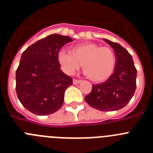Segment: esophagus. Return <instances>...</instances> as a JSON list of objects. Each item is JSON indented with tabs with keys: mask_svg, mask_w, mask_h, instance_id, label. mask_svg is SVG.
Here are the masks:
<instances>
[{
	"mask_svg": "<svg viewBox=\"0 0 153 153\" xmlns=\"http://www.w3.org/2000/svg\"><path fill=\"white\" fill-rule=\"evenodd\" d=\"M81 82L80 79H74V80H73V83H74V84H78V83H79Z\"/></svg>",
	"mask_w": 153,
	"mask_h": 153,
	"instance_id": "esophagus-1",
	"label": "esophagus"
}]
</instances>
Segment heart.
<instances>
[{
	"instance_id": "b5f03b06",
	"label": "heart",
	"mask_w": 153,
	"mask_h": 153,
	"mask_svg": "<svg viewBox=\"0 0 153 153\" xmlns=\"http://www.w3.org/2000/svg\"><path fill=\"white\" fill-rule=\"evenodd\" d=\"M57 60L65 74L73 75L83 64V71L94 82H102L113 74L117 57L111 48L89 43L76 45L72 53L60 50Z\"/></svg>"
}]
</instances>
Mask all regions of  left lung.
Wrapping results in <instances>:
<instances>
[{
    "mask_svg": "<svg viewBox=\"0 0 153 153\" xmlns=\"http://www.w3.org/2000/svg\"><path fill=\"white\" fill-rule=\"evenodd\" d=\"M103 40L114 50L117 57L114 73L106 82L93 85L85 100L90 106L100 111H114L126 106L134 95L137 70L127 50L118 43Z\"/></svg>",
    "mask_w": 153,
    "mask_h": 153,
    "instance_id": "8db88e82",
    "label": "left lung"
}]
</instances>
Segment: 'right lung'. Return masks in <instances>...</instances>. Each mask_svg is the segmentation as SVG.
I'll use <instances>...</instances> for the list:
<instances>
[{"mask_svg": "<svg viewBox=\"0 0 153 153\" xmlns=\"http://www.w3.org/2000/svg\"><path fill=\"white\" fill-rule=\"evenodd\" d=\"M68 36L51 34L35 42L23 52L16 70V93L31 113L46 116L63 103L64 92L73 79L60 70L57 53L72 41Z\"/></svg>", "mask_w": 153, "mask_h": 153, "instance_id": "add662e5", "label": "right lung"}]
</instances>
